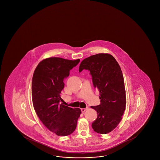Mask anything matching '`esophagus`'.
<instances>
[{
  "instance_id": "34e87169",
  "label": "esophagus",
  "mask_w": 160,
  "mask_h": 160,
  "mask_svg": "<svg viewBox=\"0 0 160 160\" xmlns=\"http://www.w3.org/2000/svg\"><path fill=\"white\" fill-rule=\"evenodd\" d=\"M88 109H89L88 107H87L86 108H81V112H82V113H84V112H85V111H87Z\"/></svg>"
}]
</instances>
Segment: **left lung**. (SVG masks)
<instances>
[{
	"mask_svg": "<svg viewBox=\"0 0 160 160\" xmlns=\"http://www.w3.org/2000/svg\"><path fill=\"white\" fill-rule=\"evenodd\" d=\"M84 69L90 71L94 87L100 92V104L91 107L98 114L92 128L98 133H108L120 123L126 109V89L121 68L112 55L102 53L82 61L79 72Z\"/></svg>",
	"mask_w": 160,
	"mask_h": 160,
	"instance_id": "8db88e82",
	"label": "left lung"
}]
</instances>
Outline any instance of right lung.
Listing matches in <instances>:
<instances>
[{
  "label": "right lung",
  "mask_w": 160,
  "mask_h": 160,
  "mask_svg": "<svg viewBox=\"0 0 160 160\" xmlns=\"http://www.w3.org/2000/svg\"><path fill=\"white\" fill-rule=\"evenodd\" d=\"M80 59L47 58L37 65L32 81V99L34 110L40 121L58 136H66L75 130L81 114L79 108H71L60 104L63 79L76 66Z\"/></svg>",
  "instance_id": "right-lung-1"
}]
</instances>
